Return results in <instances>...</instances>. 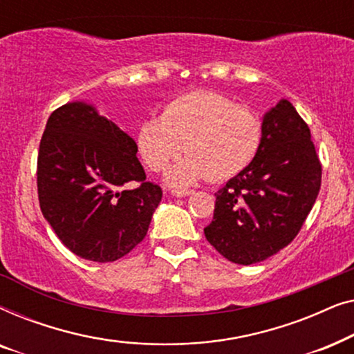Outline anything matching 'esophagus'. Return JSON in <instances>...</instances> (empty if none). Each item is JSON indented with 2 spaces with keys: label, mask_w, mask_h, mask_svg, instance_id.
I'll return each mask as SVG.
<instances>
[{
  "label": "esophagus",
  "mask_w": 354,
  "mask_h": 354,
  "mask_svg": "<svg viewBox=\"0 0 354 354\" xmlns=\"http://www.w3.org/2000/svg\"><path fill=\"white\" fill-rule=\"evenodd\" d=\"M192 193H193L192 190H172L171 195L176 198H185V196H190Z\"/></svg>",
  "instance_id": "34e87169"
}]
</instances>
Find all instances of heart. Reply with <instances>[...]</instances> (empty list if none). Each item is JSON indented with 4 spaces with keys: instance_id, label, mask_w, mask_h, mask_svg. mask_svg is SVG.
<instances>
[{
    "instance_id": "obj_1",
    "label": "heart",
    "mask_w": 354,
    "mask_h": 354,
    "mask_svg": "<svg viewBox=\"0 0 354 354\" xmlns=\"http://www.w3.org/2000/svg\"><path fill=\"white\" fill-rule=\"evenodd\" d=\"M261 143L258 115L207 90L177 96L161 118L145 119L137 130L138 153L153 171H164L185 148L187 156L166 174V180L178 187L240 176L258 156Z\"/></svg>"
}]
</instances>
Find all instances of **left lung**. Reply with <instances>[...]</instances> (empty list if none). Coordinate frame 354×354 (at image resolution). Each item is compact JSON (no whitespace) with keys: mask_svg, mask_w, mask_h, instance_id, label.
<instances>
[{"mask_svg":"<svg viewBox=\"0 0 354 354\" xmlns=\"http://www.w3.org/2000/svg\"><path fill=\"white\" fill-rule=\"evenodd\" d=\"M321 177L309 127L288 100H280L263 118L258 156L216 193L206 240L235 264L268 259L297 236Z\"/></svg>","mask_w":354,"mask_h":354,"instance_id":"left-lung-1","label":"left lung"}]
</instances>
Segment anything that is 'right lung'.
I'll use <instances>...</instances> for the list:
<instances>
[{
    "instance_id": "1",
    "label": "right lung",
    "mask_w": 354,
    "mask_h": 354,
    "mask_svg": "<svg viewBox=\"0 0 354 354\" xmlns=\"http://www.w3.org/2000/svg\"><path fill=\"white\" fill-rule=\"evenodd\" d=\"M137 151L129 133L85 101L50 115L38 151V200L74 254L113 263L145 239L162 192L147 182ZM132 183L139 187L129 189Z\"/></svg>"
}]
</instances>
